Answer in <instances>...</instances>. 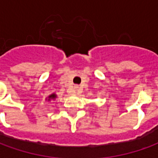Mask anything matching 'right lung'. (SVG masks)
Listing matches in <instances>:
<instances>
[{"instance_id":"add662e5","label":"right lung","mask_w":158,"mask_h":158,"mask_svg":"<svg viewBox=\"0 0 158 158\" xmlns=\"http://www.w3.org/2000/svg\"><path fill=\"white\" fill-rule=\"evenodd\" d=\"M57 97V96L56 95L55 93H52V95H50L49 96H47V98H45V101H48V102H51L52 100H55L56 98Z\"/></svg>"}]
</instances>
